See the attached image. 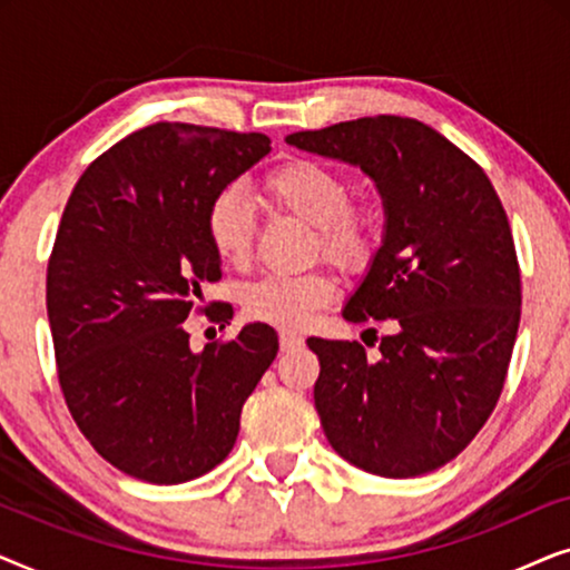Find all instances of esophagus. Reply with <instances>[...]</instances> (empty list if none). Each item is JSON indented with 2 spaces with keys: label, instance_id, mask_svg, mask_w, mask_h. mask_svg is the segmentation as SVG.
I'll return each instance as SVG.
<instances>
[{
  "label": "esophagus",
  "instance_id": "esophagus-1",
  "mask_svg": "<svg viewBox=\"0 0 570 570\" xmlns=\"http://www.w3.org/2000/svg\"><path fill=\"white\" fill-rule=\"evenodd\" d=\"M303 345V337L295 332H279V347L283 350H295Z\"/></svg>",
  "mask_w": 570,
  "mask_h": 570
}]
</instances>
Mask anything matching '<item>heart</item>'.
Masks as SVG:
<instances>
[{"label": "heart", "mask_w": 570, "mask_h": 570, "mask_svg": "<svg viewBox=\"0 0 570 570\" xmlns=\"http://www.w3.org/2000/svg\"><path fill=\"white\" fill-rule=\"evenodd\" d=\"M264 207L314 225V246L326 259L357 269L371 259L376 244V215L363 202H347L350 181L337 168L308 158H291L269 168L256 186ZM205 233L217 259L244 267L254 248V223L238 191L225 189L209 202ZM337 293L326 269L306 275H267L240 291V308L254 322L283 330L303 326Z\"/></svg>", "instance_id": "heart-1"}]
</instances>
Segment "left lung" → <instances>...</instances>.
Returning a JSON list of instances; mask_svg holds the SVG:
<instances>
[{
  "mask_svg": "<svg viewBox=\"0 0 570 570\" xmlns=\"http://www.w3.org/2000/svg\"><path fill=\"white\" fill-rule=\"evenodd\" d=\"M287 142L361 166L386 213L384 244L342 311L353 324L389 322L379 357L361 342L308 340L326 439L381 478L439 470L495 410L517 342L521 272L501 199L470 155L407 116L340 121Z\"/></svg>",
  "mask_w": 570,
  "mask_h": 570,
  "instance_id": "left-lung-1",
  "label": "left lung"
}]
</instances>
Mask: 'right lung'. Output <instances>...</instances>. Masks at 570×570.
<instances>
[{
    "label": "right lung",
    "mask_w": 570,
    "mask_h": 570,
    "mask_svg": "<svg viewBox=\"0 0 570 570\" xmlns=\"http://www.w3.org/2000/svg\"><path fill=\"white\" fill-rule=\"evenodd\" d=\"M272 150L259 131L150 124L75 184L46 272L59 386L106 462L178 485L230 454L240 407L277 355L267 324L189 347L186 318L220 279L207 207ZM199 308V306H197ZM228 324L233 308H199Z\"/></svg>",
    "instance_id": "right-lung-1"
}]
</instances>
